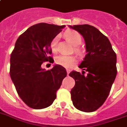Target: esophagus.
<instances>
[{"mask_svg":"<svg viewBox=\"0 0 127 127\" xmlns=\"http://www.w3.org/2000/svg\"><path fill=\"white\" fill-rule=\"evenodd\" d=\"M66 73H67V75H68L69 73H70V70L69 69H66Z\"/></svg>","mask_w":127,"mask_h":127,"instance_id":"esophagus-1","label":"esophagus"}]
</instances>
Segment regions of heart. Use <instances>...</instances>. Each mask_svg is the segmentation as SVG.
<instances>
[{
  "instance_id": "b5f03b06",
  "label": "heart",
  "mask_w": 127,
  "mask_h": 127,
  "mask_svg": "<svg viewBox=\"0 0 127 127\" xmlns=\"http://www.w3.org/2000/svg\"><path fill=\"white\" fill-rule=\"evenodd\" d=\"M64 35L66 37V40L71 43V44L74 46H77L80 44L82 38L80 33L76 31H67L64 33ZM59 40V35H57L54 37L51 42V47L52 51L54 53H56L57 52V43ZM75 50L76 52H79V50L78 48L75 47ZM55 62L57 64H59L60 66H63L65 68H71L77 62V59L75 56H66V55H59L56 56L55 59Z\"/></svg>"
}]
</instances>
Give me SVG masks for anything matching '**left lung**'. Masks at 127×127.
Here are the masks:
<instances>
[{"label": "left lung", "instance_id": "1", "mask_svg": "<svg viewBox=\"0 0 127 127\" xmlns=\"http://www.w3.org/2000/svg\"><path fill=\"white\" fill-rule=\"evenodd\" d=\"M69 28L83 37L87 53L79 66L83 70L82 74L74 71L69 73L75 81L71 99L77 109L91 112L99 108L108 96L117 73L116 54L108 38L92 25ZM84 70L88 71L87 76L84 75Z\"/></svg>", "mask_w": 127, "mask_h": 127}]
</instances>
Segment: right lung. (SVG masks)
I'll list each match as a JSON object with an SVG mask.
<instances>
[{
	"label": "right lung",
	"mask_w": 127,
	"mask_h": 127,
	"mask_svg": "<svg viewBox=\"0 0 127 127\" xmlns=\"http://www.w3.org/2000/svg\"><path fill=\"white\" fill-rule=\"evenodd\" d=\"M65 25L40 23L32 25L17 40L10 59V76L21 99L33 109L51 105L56 92L66 76V69L59 64L46 71L44 61L52 63L50 44Z\"/></svg>",
	"instance_id": "right-lung-1"
}]
</instances>
